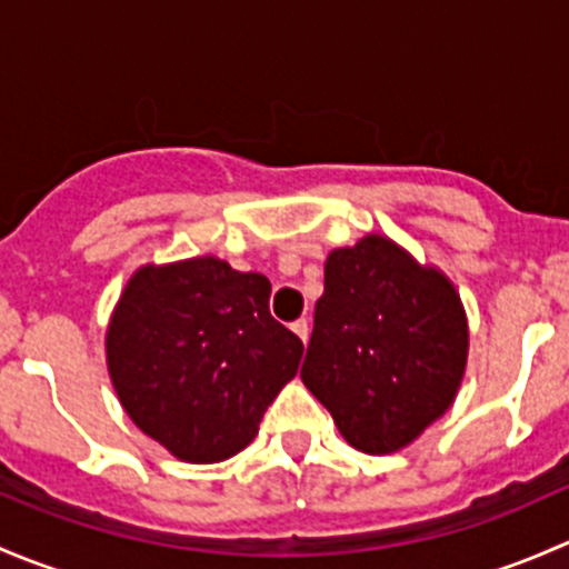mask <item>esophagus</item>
I'll list each match as a JSON object with an SVG mask.
<instances>
[{
    "instance_id": "esophagus-1",
    "label": "esophagus",
    "mask_w": 569,
    "mask_h": 569,
    "mask_svg": "<svg viewBox=\"0 0 569 569\" xmlns=\"http://www.w3.org/2000/svg\"><path fill=\"white\" fill-rule=\"evenodd\" d=\"M291 330L300 336L302 343H308V336H311V325H308V319H297L295 325H291Z\"/></svg>"
}]
</instances>
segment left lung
I'll return each instance as SVG.
<instances>
[{"instance_id":"obj_1","label":"left lung","mask_w":569,"mask_h":569,"mask_svg":"<svg viewBox=\"0 0 569 569\" xmlns=\"http://www.w3.org/2000/svg\"><path fill=\"white\" fill-rule=\"evenodd\" d=\"M468 317L455 283L382 233L325 261L302 382L363 455H393L462 386Z\"/></svg>"}]
</instances>
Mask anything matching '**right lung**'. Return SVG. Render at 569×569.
<instances>
[{
	"instance_id": "add662e5",
	"label": "right lung",
	"mask_w": 569,
	"mask_h": 569,
	"mask_svg": "<svg viewBox=\"0 0 569 569\" xmlns=\"http://www.w3.org/2000/svg\"><path fill=\"white\" fill-rule=\"evenodd\" d=\"M269 280L217 256L146 263L107 327L126 416L181 462H222L258 435L295 380L302 341L269 313Z\"/></svg>"
}]
</instances>
